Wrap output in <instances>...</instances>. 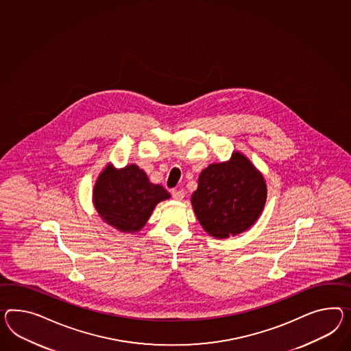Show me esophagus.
Wrapping results in <instances>:
<instances>
[{
  "label": "esophagus",
  "mask_w": 351,
  "mask_h": 351,
  "mask_svg": "<svg viewBox=\"0 0 351 351\" xmlns=\"http://www.w3.org/2000/svg\"><path fill=\"white\" fill-rule=\"evenodd\" d=\"M171 197L177 201H180L182 198L184 197V191L183 189H173L171 191Z\"/></svg>",
  "instance_id": "1"
}]
</instances>
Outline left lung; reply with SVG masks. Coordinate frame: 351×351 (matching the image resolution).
I'll list each match as a JSON object with an SVG mask.
<instances>
[{
	"mask_svg": "<svg viewBox=\"0 0 351 351\" xmlns=\"http://www.w3.org/2000/svg\"><path fill=\"white\" fill-rule=\"evenodd\" d=\"M266 195L260 171L235 153L230 162L210 164L202 171L191 201L202 228L223 239L247 230L258 219Z\"/></svg>",
	"mask_w": 351,
	"mask_h": 351,
	"instance_id": "8db88e82",
	"label": "left lung"
}]
</instances>
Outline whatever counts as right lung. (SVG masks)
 Returning a JSON list of instances; mask_svg holds the SVG:
<instances>
[{"label":"right lung","instance_id":"obj_1","mask_svg":"<svg viewBox=\"0 0 351 351\" xmlns=\"http://www.w3.org/2000/svg\"><path fill=\"white\" fill-rule=\"evenodd\" d=\"M94 205L109 225L121 232H138L158 202L171 197L160 184H153L135 164L116 171L110 165L94 186Z\"/></svg>","mask_w":351,"mask_h":351}]
</instances>
